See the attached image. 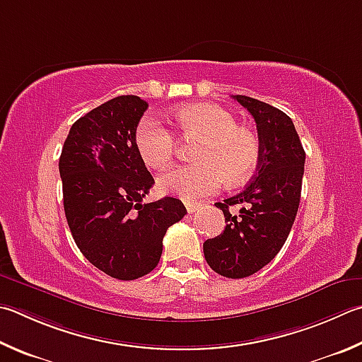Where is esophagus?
<instances>
[{"label": "esophagus", "mask_w": 362, "mask_h": 362, "mask_svg": "<svg viewBox=\"0 0 362 362\" xmlns=\"http://www.w3.org/2000/svg\"><path fill=\"white\" fill-rule=\"evenodd\" d=\"M202 204L201 202H192V201H185V207H187V212L188 214H193L196 210L201 209Z\"/></svg>", "instance_id": "obj_1"}]
</instances>
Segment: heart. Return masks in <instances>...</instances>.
Wrapping results in <instances>:
<instances>
[{"label": "heart", "instance_id": "b5f03b06", "mask_svg": "<svg viewBox=\"0 0 362 362\" xmlns=\"http://www.w3.org/2000/svg\"><path fill=\"white\" fill-rule=\"evenodd\" d=\"M177 120L185 137L202 142L194 158L199 163L185 164L160 177L163 192L187 201L215 193L225 180L239 185L253 173L259 158V141L252 131L238 127V122L216 104H187L177 110ZM136 147L148 168L163 169L173 161L175 136L160 118L146 115L137 124Z\"/></svg>", "mask_w": 362, "mask_h": 362}]
</instances>
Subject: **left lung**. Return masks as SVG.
I'll list each match as a JSON object with an SVG mask.
<instances>
[{"instance_id": "left-lung-1", "label": "left lung", "mask_w": 362, "mask_h": 362, "mask_svg": "<svg viewBox=\"0 0 362 362\" xmlns=\"http://www.w3.org/2000/svg\"><path fill=\"white\" fill-rule=\"evenodd\" d=\"M253 115L258 129L259 158L256 174L244 192L216 202L226 226L204 242V256L216 274L244 279L269 264L284 247L298 214L305 152L294 123L280 109L255 98L234 95ZM240 203L239 216L228 207Z\"/></svg>"}]
</instances>
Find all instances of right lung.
<instances>
[{
    "instance_id": "add662e5",
    "label": "right lung",
    "mask_w": 362,
    "mask_h": 362,
    "mask_svg": "<svg viewBox=\"0 0 362 362\" xmlns=\"http://www.w3.org/2000/svg\"><path fill=\"white\" fill-rule=\"evenodd\" d=\"M147 101L117 96L78 118L62 150L63 206L72 239L104 274L134 280L152 272L168 228L187 209L180 199L144 204L153 177L136 147Z\"/></svg>"
}]
</instances>
